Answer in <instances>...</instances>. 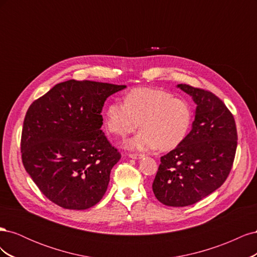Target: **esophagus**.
I'll list each match as a JSON object with an SVG mask.
<instances>
[{"label": "esophagus", "mask_w": 257, "mask_h": 257, "mask_svg": "<svg viewBox=\"0 0 257 257\" xmlns=\"http://www.w3.org/2000/svg\"><path fill=\"white\" fill-rule=\"evenodd\" d=\"M128 157L131 159H134V160H139L142 159L144 157V154H141V153H130Z\"/></svg>", "instance_id": "1"}]
</instances>
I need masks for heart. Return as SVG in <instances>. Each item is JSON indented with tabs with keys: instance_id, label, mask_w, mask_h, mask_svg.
Segmentation results:
<instances>
[{
	"instance_id": "b5f03b06",
	"label": "heart",
	"mask_w": 257,
	"mask_h": 257,
	"mask_svg": "<svg viewBox=\"0 0 257 257\" xmlns=\"http://www.w3.org/2000/svg\"><path fill=\"white\" fill-rule=\"evenodd\" d=\"M193 108L183 98L161 89L137 88L124 102L112 100L106 107L105 125L110 134L124 138L141 126L127 143L130 149L147 151L158 148L170 151L188 137L193 123Z\"/></svg>"
}]
</instances>
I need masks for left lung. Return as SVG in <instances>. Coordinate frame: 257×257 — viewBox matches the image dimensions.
Returning <instances> with one entry per match:
<instances>
[{
	"mask_svg": "<svg viewBox=\"0 0 257 257\" xmlns=\"http://www.w3.org/2000/svg\"><path fill=\"white\" fill-rule=\"evenodd\" d=\"M196 103L195 120L185 141L163 155L152 190L166 206L197 203L226 180L237 149L234 115L212 92L178 84Z\"/></svg>",
	"mask_w": 257,
	"mask_h": 257,
	"instance_id": "obj_1",
	"label": "left lung"
}]
</instances>
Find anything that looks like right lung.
<instances>
[{"instance_id":"obj_1","label":"right lung","mask_w":257,"mask_h":257,"mask_svg":"<svg viewBox=\"0 0 257 257\" xmlns=\"http://www.w3.org/2000/svg\"><path fill=\"white\" fill-rule=\"evenodd\" d=\"M125 87L71 79L30 105L21 133V159L53 204L84 210L104 196L121 153L100 130V112L106 98Z\"/></svg>"}]
</instances>
